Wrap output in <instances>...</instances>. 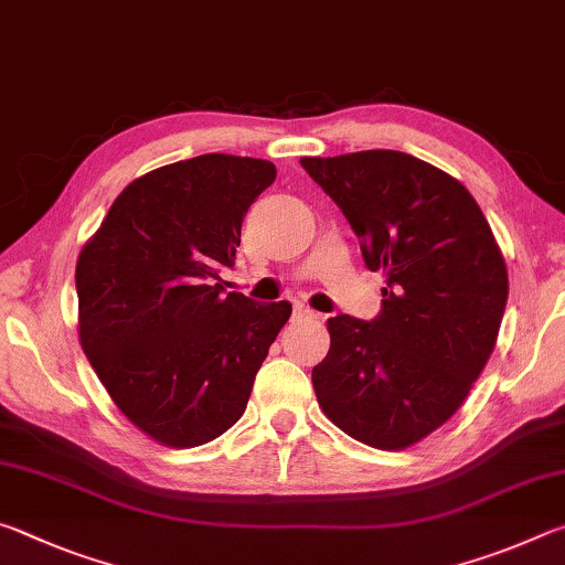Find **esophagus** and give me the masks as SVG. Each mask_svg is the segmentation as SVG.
Masks as SVG:
<instances>
[{"mask_svg":"<svg viewBox=\"0 0 565 565\" xmlns=\"http://www.w3.org/2000/svg\"><path fill=\"white\" fill-rule=\"evenodd\" d=\"M311 317H313V311L309 309V306H303V303L294 306V319H311Z\"/></svg>","mask_w":565,"mask_h":565,"instance_id":"esophagus-1","label":"esophagus"}]
</instances>
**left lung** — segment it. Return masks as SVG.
Returning <instances> with one entry per match:
<instances>
[{
  "mask_svg": "<svg viewBox=\"0 0 565 565\" xmlns=\"http://www.w3.org/2000/svg\"><path fill=\"white\" fill-rule=\"evenodd\" d=\"M301 167L349 218L369 269L386 276L376 319L327 321L313 391L343 434L401 451L444 426L481 376L509 299L503 254L461 181L404 151Z\"/></svg>",
  "mask_w": 565,
  "mask_h": 565,
  "instance_id": "8db88e82",
  "label": "left lung"
}]
</instances>
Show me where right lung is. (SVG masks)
I'll use <instances>...</instances> for the list:
<instances>
[{"label":"right lung","mask_w":565,"mask_h":565,"mask_svg":"<svg viewBox=\"0 0 565 565\" xmlns=\"http://www.w3.org/2000/svg\"><path fill=\"white\" fill-rule=\"evenodd\" d=\"M276 179L266 159L202 154L134 179L79 259V341L114 404L169 448L242 418L289 301L222 294L242 222Z\"/></svg>","instance_id":"add662e5"}]
</instances>
